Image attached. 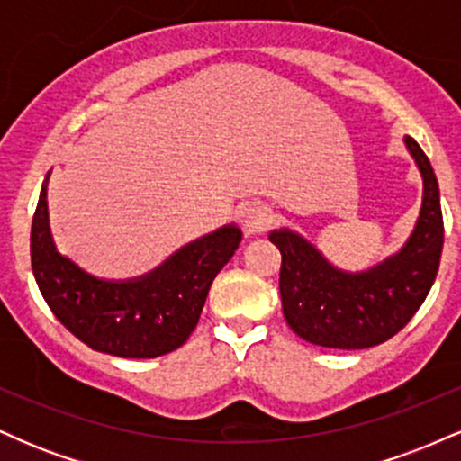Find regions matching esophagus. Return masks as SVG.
Segmentation results:
<instances>
[{
  "label": "esophagus",
  "instance_id": "obj_1",
  "mask_svg": "<svg viewBox=\"0 0 461 461\" xmlns=\"http://www.w3.org/2000/svg\"><path fill=\"white\" fill-rule=\"evenodd\" d=\"M242 223H245L247 234L251 236L267 231L273 223L271 205L262 203V201H253V203H249L245 212H242Z\"/></svg>",
  "mask_w": 461,
  "mask_h": 461
}]
</instances>
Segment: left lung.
I'll list each match as a JSON object with an SVG mask.
<instances>
[{"mask_svg": "<svg viewBox=\"0 0 461 461\" xmlns=\"http://www.w3.org/2000/svg\"><path fill=\"white\" fill-rule=\"evenodd\" d=\"M422 176V205L414 231L399 253L362 273L331 267L305 238L271 231L282 253L279 293L284 319L299 338L330 348H368L393 338L429 294L444 242L440 188L429 158L405 136Z\"/></svg>", "mask_w": 461, "mask_h": 461, "instance_id": "1", "label": "left lung"}]
</instances>
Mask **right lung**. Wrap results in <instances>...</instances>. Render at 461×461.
I'll list each match as a JSON object with an SVG mask.
<instances>
[{
	"mask_svg": "<svg viewBox=\"0 0 461 461\" xmlns=\"http://www.w3.org/2000/svg\"><path fill=\"white\" fill-rule=\"evenodd\" d=\"M240 240L242 231L225 225L182 247L142 277H93L56 251L45 182L32 219L30 256L41 294L77 340L108 356L147 359L176 351L188 340L210 285Z\"/></svg>",
	"mask_w": 461,
	"mask_h": 461,
	"instance_id": "1",
	"label": "right lung"
}]
</instances>
